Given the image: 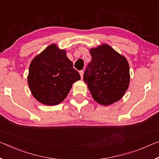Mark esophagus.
Listing matches in <instances>:
<instances>
[{"instance_id": "esophagus-1", "label": "esophagus", "mask_w": 159, "mask_h": 159, "mask_svg": "<svg viewBox=\"0 0 159 159\" xmlns=\"http://www.w3.org/2000/svg\"><path fill=\"white\" fill-rule=\"evenodd\" d=\"M79 74L80 75V78H81V79H82L83 77V71H79Z\"/></svg>"}]
</instances>
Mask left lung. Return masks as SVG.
Segmentation results:
<instances>
[{
	"label": "left lung",
	"instance_id": "8db88e82",
	"mask_svg": "<svg viewBox=\"0 0 159 159\" xmlns=\"http://www.w3.org/2000/svg\"><path fill=\"white\" fill-rule=\"evenodd\" d=\"M92 60L83 80L93 99L108 106L121 99L130 83V68L126 58L107 44L90 49Z\"/></svg>",
	"mask_w": 159,
	"mask_h": 159
}]
</instances>
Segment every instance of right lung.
I'll return each instance as SVG.
<instances>
[{
    "mask_svg": "<svg viewBox=\"0 0 159 159\" xmlns=\"http://www.w3.org/2000/svg\"><path fill=\"white\" fill-rule=\"evenodd\" d=\"M80 76L66 57L65 50L51 44L31 61L27 77L32 95L41 103L55 106L68 95Z\"/></svg>",
    "mask_w": 159,
    "mask_h": 159,
    "instance_id": "right-lung-1",
    "label": "right lung"
}]
</instances>
